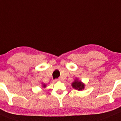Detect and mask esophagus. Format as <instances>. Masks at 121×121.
Wrapping results in <instances>:
<instances>
[{
	"label": "esophagus",
	"mask_w": 121,
	"mask_h": 121,
	"mask_svg": "<svg viewBox=\"0 0 121 121\" xmlns=\"http://www.w3.org/2000/svg\"><path fill=\"white\" fill-rule=\"evenodd\" d=\"M59 81H60V79H56V80H54V81H56V82H58Z\"/></svg>",
	"instance_id": "esophagus-1"
}]
</instances>
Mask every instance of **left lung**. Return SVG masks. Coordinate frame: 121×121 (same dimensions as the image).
Here are the masks:
<instances>
[{
    "label": "left lung",
    "instance_id": "left-lung-1",
    "mask_svg": "<svg viewBox=\"0 0 121 121\" xmlns=\"http://www.w3.org/2000/svg\"><path fill=\"white\" fill-rule=\"evenodd\" d=\"M72 86L76 90H82L85 88V84L81 81H78V79L76 78L73 82H72Z\"/></svg>",
    "mask_w": 121,
    "mask_h": 121
}]
</instances>
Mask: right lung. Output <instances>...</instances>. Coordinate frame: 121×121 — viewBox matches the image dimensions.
<instances>
[{"mask_svg":"<svg viewBox=\"0 0 121 121\" xmlns=\"http://www.w3.org/2000/svg\"><path fill=\"white\" fill-rule=\"evenodd\" d=\"M43 87H46V85L45 84H43Z\"/></svg>","mask_w":121,"mask_h":121,"instance_id":"1","label":"right lung"}]
</instances>
